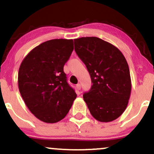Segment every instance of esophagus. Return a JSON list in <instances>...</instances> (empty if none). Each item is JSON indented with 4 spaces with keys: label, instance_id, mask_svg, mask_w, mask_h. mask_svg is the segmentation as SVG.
Returning <instances> with one entry per match:
<instances>
[{
    "label": "esophagus",
    "instance_id": "obj_1",
    "mask_svg": "<svg viewBox=\"0 0 154 154\" xmlns=\"http://www.w3.org/2000/svg\"><path fill=\"white\" fill-rule=\"evenodd\" d=\"M76 88H77V90H80V89H81V85H80V84L76 85Z\"/></svg>",
    "mask_w": 154,
    "mask_h": 154
}]
</instances>
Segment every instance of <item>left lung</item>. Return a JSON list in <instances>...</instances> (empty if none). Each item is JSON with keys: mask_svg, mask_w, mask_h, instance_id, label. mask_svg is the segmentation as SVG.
<instances>
[{"mask_svg": "<svg viewBox=\"0 0 154 154\" xmlns=\"http://www.w3.org/2000/svg\"><path fill=\"white\" fill-rule=\"evenodd\" d=\"M74 42L91 77V88L83 95L90 113L100 122L117 119L126 109L131 92L125 57L117 47L97 37H82Z\"/></svg>", "mask_w": 154, "mask_h": 154, "instance_id": "obj_1", "label": "left lung"}]
</instances>
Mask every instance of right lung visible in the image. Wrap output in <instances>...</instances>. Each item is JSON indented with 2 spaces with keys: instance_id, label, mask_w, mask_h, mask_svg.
I'll return each mask as SVG.
<instances>
[{
  "instance_id": "1",
  "label": "right lung",
  "mask_w": 154,
  "mask_h": 154,
  "mask_svg": "<svg viewBox=\"0 0 154 154\" xmlns=\"http://www.w3.org/2000/svg\"><path fill=\"white\" fill-rule=\"evenodd\" d=\"M73 49L72 39L47 41L31 50L20 65L21 97L31 113L44 123L62 120L77 97L64 72Z\"/></svg>"
}]
</instances>
